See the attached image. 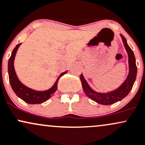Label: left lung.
<instances>
[{
	"mask_svg": "<svg viewBox=\"0 0 145 145\" xmlns=\"http://www.w3.org/2000/svg\"><path fill=\"white\" fill-rule=\"evenodd\" d=\"M120 35L122 39V41L123 42L124 47L127 53L129 62V74L121 86L113 91L107 93H99L94 91L90 88L89 84L85 79L83 74H81L80 76L83 89L87 96L100 105H110L121 100L130 93L132 87H133L134 83L135 82L136 78H137V64H136V58L134 52L127 45V40L125 37L122 35Z\"/></svg>",
	"mask_w": 145,
	"mask_h": 145,
	"instance_id": "1",
	"label": "left lung"
}]
</instances>
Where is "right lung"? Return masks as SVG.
<instances>
[{"label": "right lung", "instance_id": "obj_1", "mask_svg": "<svg viewBox=\"0 0 145 145\" xmlns=\"http://www.w3.org/2000/svg\"><path fill=\"white\" fill-rule=\"evenodd\" d=\"M22 43L16 45L13 52L11 53V56L8 59V73L9 82L11 84L12 89L15 93V94L19 98L23 100L25 103L30 104V105H36V104H41L45 103L47 100H49L53 96L54 93L57 89V83L59 78L64 74L67 72V71L61 73L59 74L57 80L50 89L45 90V91H37L29 88L24 85L18 79L15 72L14 69V59L17 51Z\"/></svg>", "mask_w": 145, "mask_h": 145}]
</instances>
